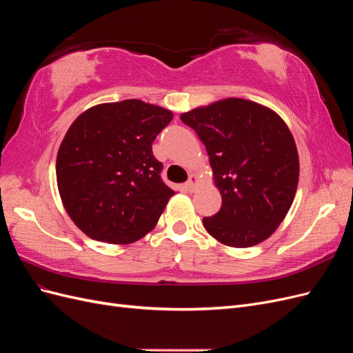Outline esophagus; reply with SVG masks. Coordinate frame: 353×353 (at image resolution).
Masks as SVG:
<instances>
[{"label":"esophagus","mask_w":353,"mask_h":353,"mask_svg":"<svg viewBox=\"0 0 353 353\" xmlns=\"http://www.w3.org/2000/svg\"><path fill=\"white\" fill-rule=\"evenodd\" d=\"M185 187L188 191H194L197 188V176L194 174H191L188 181L185 183Z\"/></svg>","instance_id":"obj_1"}]
</instances>
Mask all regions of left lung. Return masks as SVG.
Returning a JSON list of instances; mask_svg holds the SVG:
<instances>
[{
  "label": "left lung",
  "mask_w": 353,
  "mask_h": 353,
  "mask_svg": "<svg viewBox=\"0 0 353 353\" xmlns=\"http://www.w3.org/2000/svg\"><path fill=\"white\" fill-rule=\"evenodd\" d=\"M205 144L222 206L203 225L231 248L268 239L290 209L299 183V154L288 126L274 110L225 99L181 114Z\"/></svg>",
  "instance_id": "1"
}]
</instances>
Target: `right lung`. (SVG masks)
Listing matches in <instances>:
<instances>
[{
  "instance_id": "right-lung-1",
  "label": "right lung",
  "mask_w": 353,
  "mask_h": 353,
  "mask_svg": "<svg viewBox=\"0 0 353 353\" xmlns=\"http://www.w3.org/2000/svg\"><path fill=\"white\" fill-rule=\"evenodd\" d=\"M172 112L141 100L94 105L60 144L59 193L68 215L92 240L130 244L150 232L175 194L160 178L152 143Z\"/></svg>"
}]
</instances>
